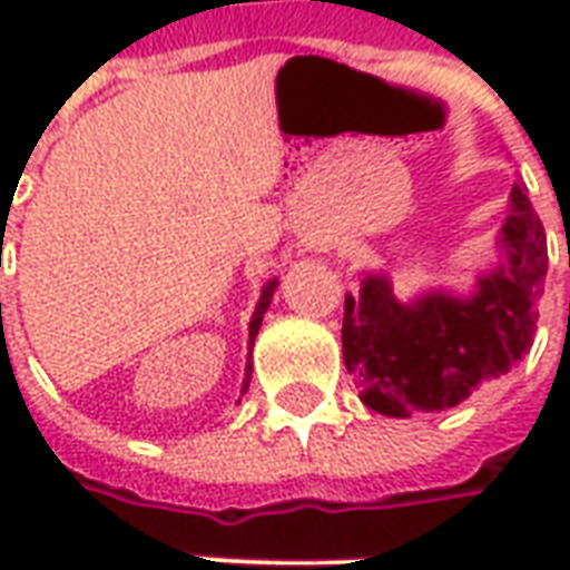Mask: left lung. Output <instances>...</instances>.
I'll use <instances>...</instances> for the list:
<instances>
[{
	"mask_svg": "<svg viewBox=\"0 0 570 570\" xmlns=\"http://www.w3.org/2000/svg\"><path fill=\"white\" fill-rule=\"evenodd\" d=\"M501 262L466 296L430 289L400 302L387 274H366L345 296L342 351L360 400L391 419L458 406L479 384L501 379L534 342L547 277V235L522 183L498 235Z\"/></svg>",
	"mask_w": 570,
	"mask_h": 570,
	"instance_id": "left-lung-1",
	"label": "left lung"
}]
</instances>
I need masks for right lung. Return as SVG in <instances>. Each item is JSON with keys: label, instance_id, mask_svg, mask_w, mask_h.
I'll return each instance as SVG.
<instances>
[{"label": "right lung", "instance_id": "obj_1", "mask_svg": "<svg viewBox=\"0 0 570 570\" xmlns=\"http://www.w3.org/2000/svg\"><path fill=\"white\" fill-rule=\"evenodd\" d=\"M274 289H277V281H268V284L262 286L259 305H256V311H253V321H249V347H253V342H256V333H259L262 317H265V311H268V305H272ZM249 375H253V366L247 363V379H244V391L249 387Z\"/></svg>", "mask_w": 570, "mask_h": 570}]
</instances>
